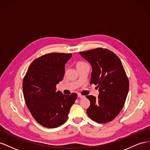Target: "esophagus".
<instances>
[{"label":"esophagus","mask_w":150,"mask_h":150,"mask_svg":"<svg viewBox=\"0 0 150 150\" xmlns=\"http://www.w3.org/2000/svg\"><path fill=\"white\" fill-rule=\"evenodd\" d=\"M78 96L79 98H85L84 96H83V95H81V94H78Z\"/></svg>","instance_id":"34e87169"}]
</instances>
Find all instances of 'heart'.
Instances as JSON below:
<instances>
[{"label": "heart", "instance_id": "heart-1", "mask_svg": "<svg viewBox=\"0 0 150 150\" xmlns=\"http://www.w3.org/2000/svg\"><path fill=\"white\" fill-rule=\"evenodd\" d=\"M83 64V63H79V64Z\"/></svg>", "mask_w": 150, "mask_h": 150}]
</instances>
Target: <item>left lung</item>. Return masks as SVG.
I'll return each mask as SVG.
<instances>
[{"label": "left lung", "instance_id": "1", "mask_svg": "<svg viewBox=\"0 0 150 150\" xmlns=\"http://www.w3.org/2000/svg\"><path fill=\"white\" fill-rule=\"evenodd\" d=\"M92 67L90 84L97 85L98 98L87 96L90 106L89 117L99 123H105L117 116L124 106L129 90V81L122 63L116 54L98 48L80 52Z\"/></svg>", "mask_w": 150, "mask_h": 150}]
</instances>
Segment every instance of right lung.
<instances>
[{
    "label": "right lung",
    "mask_w": 150,
    "mask_h": 150,
    "mask_svg": "<svg viewBox=\"0 0 150 150\" xmlns=\"http://www.w3.org/2000/svg\"><path fill=\"white\" fill-rule=\"evenodd\" d=\"M71 54L50 53L34 60L22 84L26 105L40 125L49 128L61 126L68 117L77 94H63L56 86L64 77Z\"/></svg>",
    "instance_id": "add662e5"
}]
</instances>
